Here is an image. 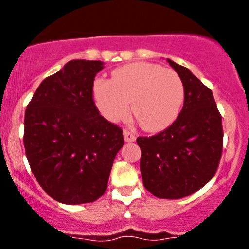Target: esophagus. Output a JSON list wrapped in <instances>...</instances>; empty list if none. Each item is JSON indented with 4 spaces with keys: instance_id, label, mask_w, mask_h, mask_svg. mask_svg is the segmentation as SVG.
I'll use <instances>...</instances> for the list:
<instances>
[{
    "instance_id": "1",
    "label": "esophagus",
    "mask_w": 249,
    "mask_h": 249,
    "mask_svg": "<svg viewBox=\"0 0 249 249\" xmlns=\"http://www.w3.org/2000/svg\"><path fill=\"white\" fill-rule=\"evenodd\" d=\"M123 135H124L125 142H135V141H136V136H135V134H132V132L129 131V130H124V131H123Z\"/></svg>"
}]
</instances>
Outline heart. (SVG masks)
<instances>
[{
	"instance_id": "1",
	"label": "heart",
	"mask_w": 249,
	"mask_h": 249,
	"mask_svg": "<svg viewBox=\"0 0 249 249\" xmlns=\"http://www.w3.org/2000/svg\"><path fill=\"white\" fill-rule=\"evenodd\" d=\"M94 99L101 114L118 122L132 114L147 131L171 125L182 108L184 85L173 70L150 62H134L113 71L112 80L94 83Z\"/></svg>"
}]
</instances>
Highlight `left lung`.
I'll return each instance as SVG.
<instances>
[{
  "instance_id": "8db88e82",
  "label": "left lung",
  "mask_w": 249,
  "mask_h": 249,
  "mask_svg": "<svg viewBox=\"0 0 249 249\" xmlns=\"http://www.w3.org/2000/svg\"><path fill=\"white\" fill-rule=\"evenodd\" d=\"M184 85V104L164 131L139 137L143 185L159 199H182L215 175L223 150L222 115L210 88L167 59Z\"/></svg>"
}]
</instances>
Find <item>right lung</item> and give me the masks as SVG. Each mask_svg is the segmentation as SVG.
I'll return each instance as SVG.
<instances>
[{
	"instance_id": "add662e5",
	"label": "right lung",
	"mask_w": 249,
	"mask_h": 249,
	"mask_svg": "<svg viewBox=\"0 0 249 249\" xmlns=\"http://www.w3.org/2000/svg\"><path fill=\"white\" fill-rule=\"evenodd\" d=\"M104 62L72 60L47 77L25 112L24 145L44 192L66 205L94 202L106 192L123 130L100 115L92 99Z\"/></svg>"
}]
</instances>
